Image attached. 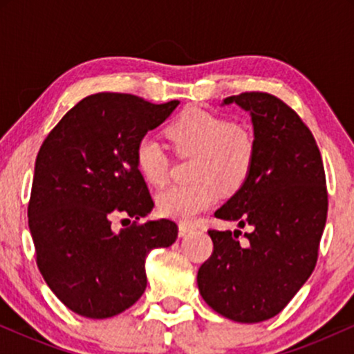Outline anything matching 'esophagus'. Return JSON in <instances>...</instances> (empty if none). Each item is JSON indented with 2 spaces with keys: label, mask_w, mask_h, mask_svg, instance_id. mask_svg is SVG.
<instances>
[{
  "label": "esophagus",
  "mask_w": 354,
  "mask_h": 354,
  "mask_svg": "<svg viewBox=\"0 0 354 354\" xmlns=\"http://www.w3.org/2000/svg\"><path fill=\"white\" fill-rule=\"evenodd\" d=\"M194 230V225H191V223H186V221H181L180 225H178V231H180V236H186V234L189 233V231Z\"/></svg>",
  "instance_id": "1"
}]
</instances>
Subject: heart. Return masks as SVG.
Instances as JSON below:
<instances>
[{
	"mask_svg": "<svg viewBox=\"0 0 354 354\" xmlns=\"http://www.w3.org/2000/svg\"><path fill=\"white\" fill-rule=\"evenodd\" d=\"M166 138L183 158L193 156L191 180L156 196L158 211L166 218L191 221L218 201L246 185L256 160V138L246 126L228 118L189 106L166 126ZM138 171L149 185L161 186L168 178V158L151 138H141L135 148Z\"/></svg>",
	"mask_w": 354,
	"mask_h": 354,
	"instance_id": "heart-1",
	"label": "heart"
}]
</instances>
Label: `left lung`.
Returning a JSON list of instances; mask_svg holds the SVG:
<instances>
[{
  "mask_svg": "<svg viewBox=\"0 0 354 354\" xmlns=\"http://www.w3.org/2000/svg\"><path fill=\"white\" fill-rule=\"evenodd\" d=\"M230 103L250 111L256 160L246 185L214 216L253 230L243 246L239 230H208L213 253L198 270V288L225 318L259 323L283 311L315 270L328 214L326 176L315 136L283 100L246 91Z\"/></svg>",
  "mask_w": 354,
  "mask_h": 354,
  "instance_id": "left-lung-1",
  "label": "left lung"
}]
</instances>
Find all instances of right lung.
<instances>
[{"instance_id":"1","label":"right lung","mask_w":354,"mask_h":354,"mask_svg":"<svg viewBox=\"0 0 354 354\" xmlns=\"http://www.w3.org/2000/svg\"><path fill=\"white\" fill-rule=\"evenodd\" d=\"M178 104L96 93L61 118L39 148L28 203L36 265L81 316L111 318L133 306L146 290V254L176 241L171 219L140 223L154 203L135 148ZM118 214L133 223L116 234Z\"/></svg>"}]
</instances>
